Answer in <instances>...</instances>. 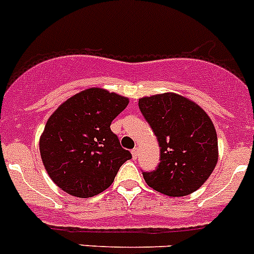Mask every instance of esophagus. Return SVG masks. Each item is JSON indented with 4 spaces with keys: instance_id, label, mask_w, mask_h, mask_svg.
Listing matches in <instances>:
<instances>
[{
    "instance_id": "1",
    "label": "esophagus",
    "mask_w": 254,
    "mask_h": 254,
    "mask_svg": "<svg viewBox=\"0 0 254 254\" xmlns=\"http://www.w3.org/2000/svg\"><path fill=\"white\" fill-rule=\"evenodd\" d=\"M131 152H132V157H133V159L136 160V159H137V156H138V148L134 147L133 150L131 151Z\"/></svg>"
}]
</instances>
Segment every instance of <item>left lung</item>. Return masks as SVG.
I'll list each match as a JSON object with an SVG mask.
<instances>
[{"instance_id": "obj_1", "label": "left lung", "mask_w": 254, "mask_h": 254, "mask_svg": "<svg viewBox=\"0 0 254 254\" xmlns=\"http://www.w3.org/2000/svg\"><path fill=\"white\" fill-rule=\"evenodd\" d=\"M160 146V164L142 173L150 188L167 196H185L203 185L218 161V137L197 104L174 93L138 101Z\"/></svg>"}]
</instances>
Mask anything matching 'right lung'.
Instances as JSON below:
<instances>
[{"instance_id":"1","label":"right lung","mask_w":254,"mask_h":254,"mask_svg":"<svg viewBox=\"0 0 254 254\" xmlns=\"http://www.w3.org/2000/svg\"><path fill=\"white\" fill-rule=\"evenodd\" d=\"M128 99L101 88L83 90L64 102L46 122L40 155L51 180L78 197H92L112 185L132 159L111 123Z\"/></svg>"}]
</instances>
